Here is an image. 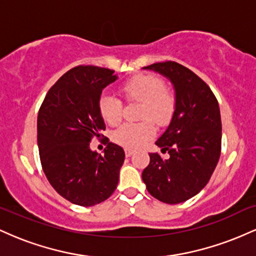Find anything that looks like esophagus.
<instances>
[{"mask_svg":"<svg viewBox=\"0 0 256 256\" xmlns=\"http://www.w3.org/2000/svg\"><path fill=\"white\" fill-rule=\"evenodd\" d=\"M134 150H132V149H125V155H126V158H130L131 155H134Z\"/></svg>","mask_w":256,"mask_h":256,"instance_id":"1","label":"esophagus"}]
</instances>
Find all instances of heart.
Segmentation results:
<instances>
[{
  "label": "heart",
  "instance_id": "heart-1",
  "mask_svg": "<svg viewBox=\"0 0 256 256\" xmlns=\"http://www.w3.org/2000/svg\"><path fill=\"white\" fill-rule=\"evenodd\" d=\"M128 101L142 102L140 118L146 119L137 124H124L112 134V140L116 144L128 149L142 146L154 137L155 125L168 124L176 110V96L166 88L165 82L154 74H138L120 88ZM98 110L102 119L108 125H116L122 116V104L112 95H102L98 100Z\"/></svg>",
  "mask_w": 256,
  "mask_h": 256
}]
</instances>
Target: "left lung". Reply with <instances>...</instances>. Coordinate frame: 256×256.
<instances>
[{
	"mask_svg": "<svg viewBox=\"0 0 256 256\" xmlns=\"http://www.w3.org/2000/svg\"><path fill=\"white\" fill-rule=\"evenodd\" d=\"M143 70L171 82L176 110L166 131L155 142L170 158L149 154L150 162L142 179L152 196L177 204L201 192L216 170L222 149L219 104L210 86L182 64L166 61Z\"/></svg>",
	"mask_w": 256,
	"mask_h": 256,
	"instance_id": "1",
	"label": "left lung"
}]
</instances>
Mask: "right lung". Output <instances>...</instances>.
I'll list each match as a JSON object with an SVG mask.
<instances>
[{
	"mask_svg": "<svg viewBox=\"0 0 256 256\" xmlns=\"http://www.w3.org/2000/svg\"><path fill=\"white\" fill-rule=\"evenodd\" d=\"M114 71L78 66L46 94L37 118L40 164L49 183L72 204L90 207L107 200L119 182L124 149L110 142L104 155L90 149L106 130L98 110L102 90L118 79Z\"/></svg>",
	"mask_w": 256,
	"mask_h": 256,
	"instance_id": "1",
	"label": "right lung"
}]
</instances>
